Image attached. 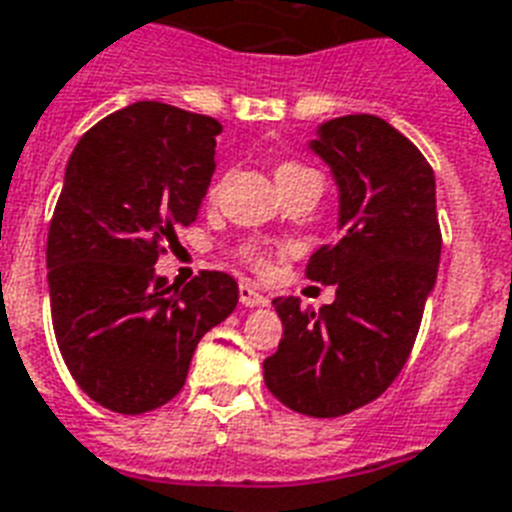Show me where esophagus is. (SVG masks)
<instances>
[{
  "instance_id": "esophagus-1",
  "label": "esophagus",
  "mask_w": 512,
  "mask_h": 512,
  "mask_svg": "<svg viewBox=\"0 0 512 512\" xmlns=\"http://www.w3.org/2000/svg\"><path fill=\"white\" fill-rule=\"evenodd\" d=\"M239 300L241 305H247V308H257V305H268V297L263 292H257L252 284H241L239 287Z\"/></svg>"
}]
</instances>
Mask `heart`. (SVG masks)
Wrapping results in <instances>:
<instances>
[{
    "label": "heart",
    "mask_w": 512,
    "mask_h": 512,
    "mask_svg": "<svg viewBox=\"0 0 512 512\" xmlns=\"http://www.w3.org/2000/svg\"><path fill=\"white\" fill-rule=\"evenodd\" d=\"M305 172H313L311 167H303V164L297 162H287L281 164L279 170H276V180H284V177H295V175H305Z\"/></svg>",
    "instance_id": "obj_1"
}]
</instances>
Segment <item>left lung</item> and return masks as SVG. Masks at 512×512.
<instances>
[{"mask_svg":"<svg viewBox=\"0 0 512 512\" xmlns=\"http://www.w3.org/2000/svg\"><path fill=\"white\" fill-rule=\"evenodd\" d=\"M308 148L335 177L342 236L305 273L332 284L335 303L305 311L276 297L284 335L263 374L289 409L340 417L382 396L412 353L441 260L436 177L380 116L329 119Z\"/></svg>","mask_w":512,"mask_h":512,"instance_id":"8db88e82","label":"left lung"}]
</instances>
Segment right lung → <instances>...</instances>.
I'll return each instance as SVG.
<instances>
[{"instance_id":"add662e5","label":"right lung","mask_w":512,"mask_h":512,"mask_svg":"<svg viewBox=\"0 0 512 512\" xmlns=\"http://www.w3.org/2000/svg\"><path fill=\"white\" fill-rule=\"evenodd\" d=\"M220 122L140 100L76 143L47 233L60 356L76 385L119 414L180 393L193 350L239 303V284L201 271L183 289L156 273L177 228L199 217Z\"/></svg>"}]
</instances>
